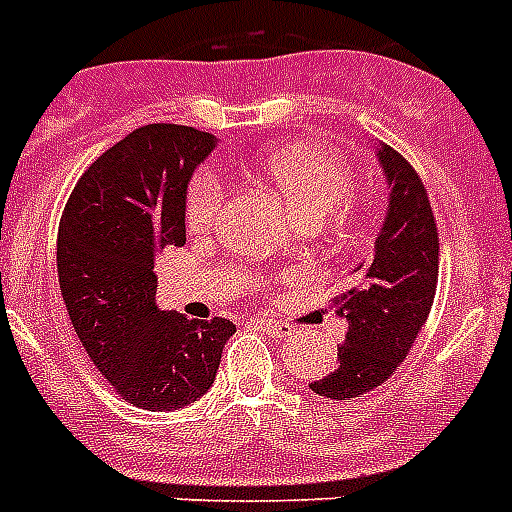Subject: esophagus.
<instances>
[{"label":"esophagus","instance_id":"34e87169","mask_svg":"<svg viewBox=\"0 0 512 512\" xmlns=\"http://www.w3.org/2000/svg\"><path fill=\"white\" fill-rule=\"evenodd\" d=\"M255 326L263 328V331H268V334H273V336L289 334V323H281V321H276V318H255Z\"/></svg>","mask_w":512,"mask_h":512}]
</instances>
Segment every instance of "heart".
Returning a JSON list of instances; mask_svg holds the SVG:
<instances>
[{
  "label": "heart",
  "mask_w": 512,
  "mask_h": 512,
  "mask_svg": "<svg viewBox=\"0 0 512 512\" xmlns=\"http://www.w3.org/2000/svg\"><path fill=\"white\" fill-rule=\"evenodd\" d=\"M265 178L284 194L297 220H323L342 207L355 191V176L347 162L321 147L276 149L260 160ZM226 205V186L215 170H199L186 191V220L194 231L218 226Z\"/></svg>",
  "instance_id": "b5f03b06"
}]
</instances>
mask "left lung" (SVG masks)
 I'll use <instances>...</instances> for the list:
<instances>
[{
	"label": "left lung",
	"instance_id": "1",
	"mask_svg": "<svg viewBox=\"0 0 512 512\" xmlns=\"http://www.w3.org/2000/svg\"><path fill=\"white\" fill-rule=\"evenodd\" d=\"M376 157L389 205L371 255L334 297L336 315L347 321V339L339 344L334 373L310 384L328 400L360 397L397 371L429 318L439 278V236L421 178L389 144L378 141Z\"/></svg>",
	"mask_w": 512,
	"mask_h": 512
}]
</instances>
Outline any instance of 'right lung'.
Masks as SVG:
<instances>
[{
  "mask_svg": "<svg viewBox=\"0 0 512 512\" xmlns=\"http://www.w3.org/2000/svg\"><path fill=\"white\" fill-rule=\"evenodd\" d=\"M215 136L152 123L120 139L81 176L57 234V276L70 323L99 373L152 413L213 386L236 326L157 307L155 260L186 244V189Z\"/></svg>",
  "mask_w": 512,
  "mask_h": 512,
  "instance_id": "obj_1",
  "label": "right lung"
}]
</instances>
